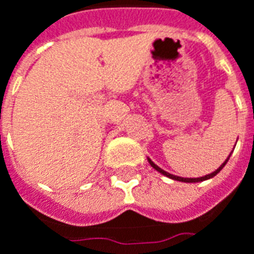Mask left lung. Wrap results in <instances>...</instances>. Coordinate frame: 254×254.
Returning a JSON list of instances; mask_svg holds the SVG:
<instances>
[{
	"label": "left lung",
	"mask_w": 254,
	"mask_h": 254,
	"mask_svg": "<svg viewBox=\"0 0 254 254\" xmlns=\"http://www.w3.org/2000/svg\"><path fill=\"white\" fill-rule=\"evenodd\" d=\"M236 143H237V142H236ZM234 147H236V146H234ZM233 150H234V148H233ZM232 152H233V151H232ZM232 152H230V154H229L228 158H226V159H225L224 163H222V165H221L220 167H218V169H217V170L213 171V173H210V174L205 175V177H199V178H182V177H178V175H173V174H170V173H167V171L162 170L161 167H159V166H156L155 163H154V162H152L151 159H150V158H147V161H148V163H150V165H151L152 169H155V170L158 171V173H161V174L166 175V177H167V178L174 179V181H179V182H186V184H195V182H202V181H206V179L213 178V177H215V175L218 174V173H220V171L222 170V169H224L225 165H226V163H228L229 158H230V155H232Z\"/></svg>",
	"instance_id": "1"
}]
</instances>
